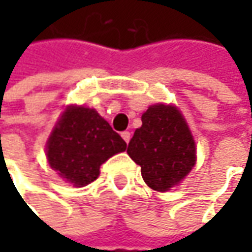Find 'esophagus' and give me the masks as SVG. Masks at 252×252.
<instances>
[{"label":"esophagus","instance_id":"obj_1","mask_svg":"<svg viewBox=\"0 0 252 252\" xmlns=\"http://www.w3.org/2000/svg\"><path fill=\"white\" fill-rule=\"evenodd\" d=\"M130 131H122V139L126 141V143H129L130 141Z\"/></svg>","mask_w":252,"mask_h":252}]
</instances>
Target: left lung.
Masks as SVG:
<instances>
[{
    "label": "left lung",
    "mask_w": 252,
    "mask_h": 252,
    "mask_svg": "<svg viewBox=\"0 0 252 252\" xmlns=\"http://www.w3.org/2000/svg\"><path fill=\"white\" fill-rule=\"evenodd\" d=\"M141 127L129 141L127 154L141 167V177L154 190L178 185L196 162L195 140L182 113L172 105H151Z\"/></svg>",
    "instance_id": "left-lung-1"
}]
</instances>
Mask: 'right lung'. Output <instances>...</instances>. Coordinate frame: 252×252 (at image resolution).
I'll list each match as a JSON object with an SVG mask.
<instances>
[{"label":"right lung","instance_id":"1","mask_svg":"<svg viewBox=\"0 0 252 252\" xmlns=\"http://www.w3.org/2000/svg\"><path fill=\"white\" fill-rule=\"evenodd\" d=\"M125 150V140L95 109L68 106L47 140L46 156L62 178L85 187L98 178L105 161Z\"/></svg>","mask_w":252,"mask_h":252}]
</instances>
